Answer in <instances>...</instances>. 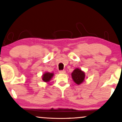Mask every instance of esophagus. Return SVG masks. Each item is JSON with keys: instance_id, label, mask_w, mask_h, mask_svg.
Segmentation results:
<instances>
[{"instance_id": "1", "label": "esophagus", "mask_w": 122, "mask_h": 122, "mask_svg": "<svg viewBox=\"0 0 122 122\" xmlns=\"http://www.w3.org/2000/svg\"><path fill=\"white\" fill-rule=\"evenodd\" d=\"M59 73L60 74H64V73H66V71H64V70H61V71H59Z\"/></svg>"}]
</instances>
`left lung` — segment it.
Returning a JSON list of instances; mask_svg holds the SVG:
<instances>
[{"instance_id":"left-lung-1","label":"left lung","mask_w":122,"mask_h":122,"mask_svg":"<svg viewBox=\"0 0 122 122\" xmlns=\"http://www.w3.org/2000/svg\"><path fill=\"white\" fill-rule=\"evenodd\" d=\"M71 76L74 82L79 85L84 81L85 74L81 69L76 68L71 73Z\"/></svg>"}]
</instances>
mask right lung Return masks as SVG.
Masks as SVG:
<instances>
[{
    "instance_id": "right-lung-1",
    "label": "right lung",
    "mask_w": 122,
    "mask_h": 122,
    "mask_svg": "<svg viewBox=\"0 0 122 122\" xmlns=\"http://www.w3.org/2000/svg\"><path fill=\"white\" fill-rule=\"evenodd\" d=\"M53 75H54L53 73H51L49 72L44 73L43 76V78H42L43 81H46V82H48V81H49L51 79V78L53 77Z\"/></svg>"
}]
</instances>
